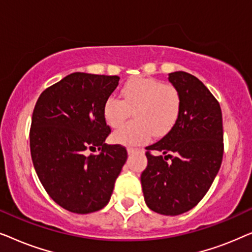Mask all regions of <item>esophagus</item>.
I'll list each match as a JSON object with an SVG mask.
<instances>
[{
    "instance_id": "34e87169",
    "label": "esophagus",
    "mask_w": 252,
    "mask_h": 252,
    "mask_svg": "<svg viewBox=\"0 0 252 252\" xmlns=\"http://www.w3.org/2000/svg\"><path fill=\"white\" fill-rule=\"evenodd\" d=\"M139 151H140L139 149H134V148H128V149H127V153H128V155L139 153Z\"/></svg>"
}]
</instances>
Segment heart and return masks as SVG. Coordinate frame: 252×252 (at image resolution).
Returning a JSON list of instances; mask_svg holds the SVG:
<instances>
[{"mask_svg":"<svg viewBox=\"0 0 252 252\" xmlns=\"http://www.w3.org/2000/svg\"><path fill=\"white\" fill-rule=\"evenodd\" d=\"M124 99L109 96L103 105L106 124L117 128L134 110V122L126 124L112 135L113 142L126 147L147 143L153 133H166L174 125L180 110V96L172 85L153 78H134L122 89Z\"/></svg>","mask_w":252,"mask_h":252,"instance_id":"b5f03b06","label":"heart"}]
</instances>
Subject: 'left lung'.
Returning a JSON list of instances; mask_svg holds the SVG:
<instances>
[{"instance_id":"left-lung-1","label":"left lung","mask_w":252,"mask_h":252,"mask_svg":"<svg viewBox=\"0 0 252 252\" xmlns=\"http://www.w3.org/2000/svg\"><path fill=\"white\" fill-rule=\"evenodd\" d=\"M168 81L180 96V110L170 132L146 148L148 165L141 184L148 208L179 216L198 204L218 174L223 154L222 115L215 96L194 75L172 72ZM151 150L165 156L153 157Z\"/></svg>"}]
</instances>
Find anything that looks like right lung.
I'll return each mask as SVG.
<instances>
[{
  "label": "right lung",
  "mask_w": 252,
  "mask_h": 252,
  "mask_svg": "<svg viewBox=\"0 0 252 252\" xmlns=\"http://www.w3.org/2000/svg\"><path fill=\"white\" fill-rule=\"evenodd\" d=\"M119 84L117 75L74 72L50 86L37 99L30 130L33 165L51 198L67 211H98L111 198L127 159L103 116L105 99ZM88 150L97 155L87 156Z\"/></svg>",
  "instance_id": "obj_1"
}]
</instances>
